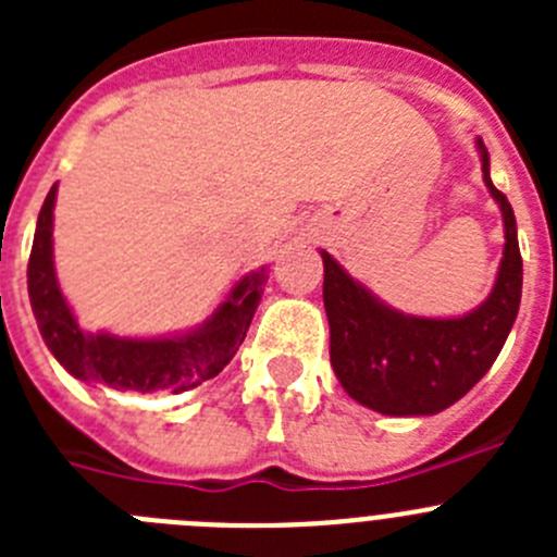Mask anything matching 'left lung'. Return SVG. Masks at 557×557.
Here are the masks:
<instances>
[{
    "label": "left lung",
    "mask_w": 557,
    "mask_h": 557,
    "mask_svg": "<svg viewBox=\"0 0 557 557\" xmlns=\"http://www.w3.org/2000/svg\"><path fill=\"white\" fill-rule=\"evenodd\" d=\"M482 181L505 223L499 273L491 295L462 318H418L376 295L323 256L329 357L354 401L382 416H435L462 398L499 357L521 304V253L508 198L491 181L488 150L476 139Z\"/></svg>",
    "instance_id": "8db88e82"
}]
</instances>
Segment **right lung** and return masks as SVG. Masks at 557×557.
I'll return each mask as SVG.
<instances>
[{
	"label": "right lung",
	"mask_w": 557,
	"mask_h": 557,
	"mask_svg": "<svg viewBox=\"0 0 557 557\" xmlns=\"http://www.w3.org/2000/svg\"><path fill=\"white\" fill-rule=\"evenodd\" d=\"M58 184L41 206L27 264L29 307L52 357L81 382L133 393H184L218 376L243 346L262 301L268 270H253L231 287L225 301L198 329L166 337H120L83 332L69 309L52 259V220Z\"/></svg>",
	"instance_id": "obj_1"
}]
</instances>
